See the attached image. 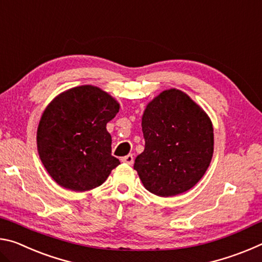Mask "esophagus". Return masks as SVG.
Here are the masks:
<instances>
[{"instance_id":"34e87169","label":"esophagus","mask_w":262,"mask_h":262,"mask_svg":"<svg viewBox=\"0 0 262 262\" xmlns=\"http://www.w3.org/2000/svg\"><path fill=\"white\" fill-rule=\"evenodd\" d=\"M121 162L128 164V165H132L134 163V157H133V155H127L125 157H121Z\"/></svg>"}]
</instances>
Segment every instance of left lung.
Masks as SVG:
<instances>
[{"label": "left lung", "mask_w": 262, "mask_h": 262, "mask_svg": "<svg viewBox=\"0 0 262 262\" xmlns=\"http://www.w3.org/2000/svg\"><path fill=\"white\" fill-rule=\"evenodd\" d=\"M144 151L134 168L142 184L158 196L186 192L206 173L214 152L210 119L183 91H163L142 117Z\"/></svg>", "instance_id": "obj_1"}]
</instances>
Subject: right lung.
<instances>
[{"instance_id":"obj_1","label":"right lung","mask_w":262,"mask_h":262,"mask_svg":"<svg viewBox=\"0 0 262 262\" xmlns=\"http://www.w3.org/2000/svg\"><path fill=\"white\" fill-rule=\"evenodd\" d=\"M119 104L99 88L82 85L47 106L37 132L38 152L48 173L62 187L84 192L100 186L120 161L112 156L106 123Z\"/></svg>"}]
</instances>
